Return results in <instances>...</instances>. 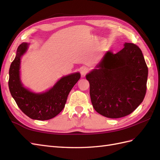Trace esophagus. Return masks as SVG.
Returning <instances> with one entry per match:
<instances>
[{"label":"esophagus","instance_id":"1","mask_svg":"<svg viewBox=\"0 0 160 160\" xmlns=\"http://www.w3.org/2000/svg\"><path fill=\"white\" fill-rule=\"evenodd\" d=\"M80 72H81V75L84 76L87 74V72H88V68H86L85 67H82L80 69Z\"/></svg>","mask_w":160,"mask_h":160}]
</instances>
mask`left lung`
<instances>
[{
    "label": "left lung",
    "instance_id": "obj_1",
    "mask_svg": "<svg viewBox=\"0 0 160 160\" xmlns=\"http://www.w3.org/2000/svg\"><path fill=\"white\" fill-rule=\"evenodd\" d=\"M148 75L143 53L136 45L125 42L116 54L108 51L86 75L95 110L113 119L132 113L146 95Z\"/></svg>",
    "mask_w": 160,
    "mask_h": 160
}]
</instances>
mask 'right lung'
<instances>
[{
  "label": "right lung",
  "mask_w": 160,
  "mask_h": 160,
  "mask_svg": "<svg viewBox=\"0 0 160 160\" xmlns=\"http://www.w3.org/2000/svg\"><path fill=\"white\" fill-rule=\"evenodd\" d=\"M27 42L18 46L9 69L8 88L18 107L32 119L48 120L63 109L69 92L81 77L79 72L62 77L45 93H35L24 88L20 79L21 58L28 48Z\"/></svg>",
  "instance_id": "right-lung-1"
}]
</instances>
